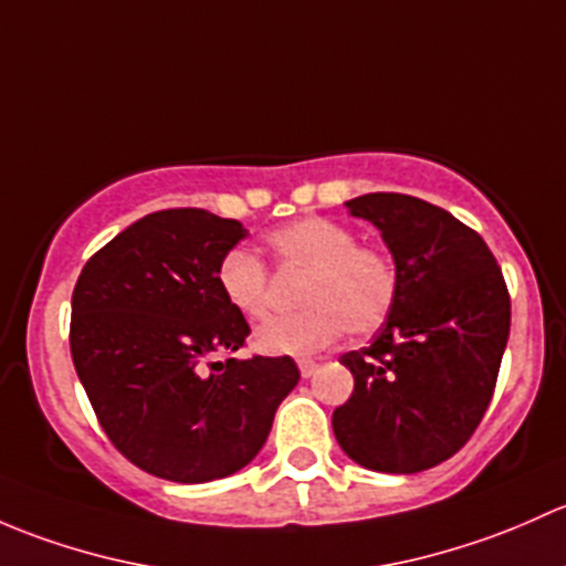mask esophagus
Here are the masks:
<instances>
[{
	"label": "esophagus",
	"instance_id": "1",
	"mask_svg": "<svg viewBox=\"0 0 566 566\" xmlns=\"http://www.w3.org/2000/svg\"><path fill=\"white\" fill-rule=\"evenodd\" d=\"M296 365H300L302 378H311L313 373L318 370V363H316V359H300V363H296Z\"/></svg>",
	"mask_w": 566,
	"mask_h": 566
}]
</instances>
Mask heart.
Instances as JSON below:
<instances>
[{
    "label": "heart",
    "instance_id": "heart-1",
    "mask_svg": "<svg viewBox=\"0 0 566 566\" xmlns=\"http://www.w3.org/2000/svg\"><path fill=\"white\" fill-rule=\"evenodd\" d=\"M277 264L305 272L296 291L300 313L277 316L255 332L266 354L322 352L346 326L348 335H370L387 322L398 296V272L381 250L359 244L348 226L329 218H300L270 237ZM218 289L244 318H264L272 305L270 272L255 253L234 248L220 259Z\"/></svg>",
    "mask_w": 566,
    "mask_h": 566
}]
</instances>
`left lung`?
Returning a JSON list of instances; mask_svg holds the SVG:
<instances>
[{
  "label": "left lung",
  "instance_id": "1",
  "mask_svg": "<svg viewBox=\"0 0 566 566\" xmlns=\"http://www.w3.org/2000/svg\"><path fill=\"white\" fill-rule=\"evenodd\" d=\"M370 220L398 296L370 346L343 354L354 392L332 430L354 463L417 474L452 458L485 417L510 337V294L485 240L447 209L403 193L346 201Z\"/></svg>",
  "mask_w": 566,
  "mask_h": 566
}]
</instances>
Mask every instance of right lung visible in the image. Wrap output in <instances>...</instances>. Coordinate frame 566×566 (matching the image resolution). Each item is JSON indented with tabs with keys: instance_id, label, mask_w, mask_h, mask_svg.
Returning <instances> with one entry per match:
<instances>
[{
	"instance_id": "add662e5",
	"label": "right lung",
	"mask_w": 566,
	"mask_h": 566,
	"mask_svg": "<svg viewBox=\"0 0 566 566\" xmlns=\"http://www.w3.org/2000/svg\"><path fill=\"white\" fill-rule=\"evenodd\" d=\"M244 237L240 220L163 209L97 250L73 289L70 354L97 422L160 480L244 469L300 381L291 357H231L250 326L220 294L218 264Z\"/></svg>"
}]
</instances>
